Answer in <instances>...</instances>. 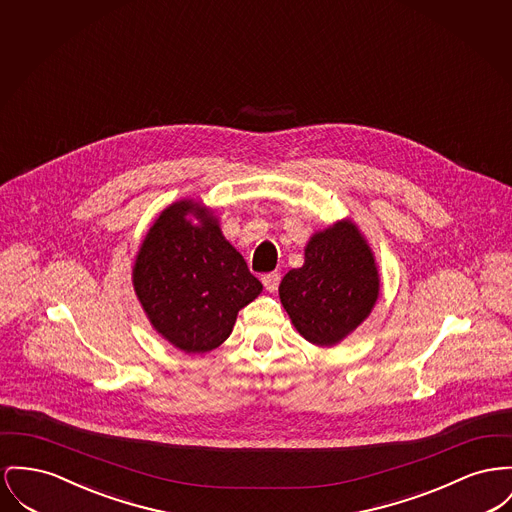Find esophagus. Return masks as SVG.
<instances>
[{"label":"esophagus","instance_id":"obj_1","mask_svg":"<svg viewBox=\"0 0 512 512\" xmlns=\"http://www.w3.org/2000/svg\"><path fill=\"white\" fill-rule=\"evenodd\" d=\"M263 286L267 292H276L278 290V284H280V272H269V274H263Z\"/></svg>","mask_w":512,"mask_h":512}]
</instances>
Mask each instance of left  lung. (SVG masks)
I'll list each match as a JSON object with an SVG mask.
<instances>
[{
    "label": "left lung",
    "mask_w": 512,
    "mask_h": 512,
    "mask_svg": "<svg viewBox=\"0 0 512 512\" xmlns=\"http://www.w3.org/2000/svg\"><path fill=\"white\" fill-rule=\"evenodd\" d=\"M379 290L371 245L356 222L342 218L309 238L303 265L282 278L278 296L307 342L334 346L369 317Z\"/></svg>",
    "instance_id": "obj_1"
}]
</instances>
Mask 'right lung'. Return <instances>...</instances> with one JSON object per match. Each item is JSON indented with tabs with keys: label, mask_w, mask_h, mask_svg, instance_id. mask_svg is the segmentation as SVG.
<instances>
[{
	"label": "right lung",
	"mask_w": 512,
	"mask_h": 512,
	"mask_svg": "<svg viewBox=\"0 0 512 512\" xmlns=\"http://www.w3.org/2000/svg\"><path fill=\"white\" fill-rule=\"evenodd\" d=\"M131 280L152 329L189 356L218 348L240 309L263 292L218 216L197 199L176 201L154 218Z\"/></svg>",
	"instance_id": "right-lung-1"
}]
</instances>
